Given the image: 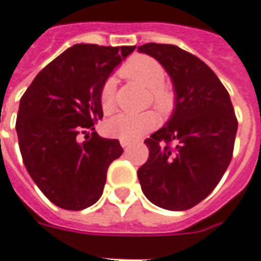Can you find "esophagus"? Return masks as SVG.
<instances>
[{"instance_id":"obj_1","label":"esophagus","mask_w":261,"mask_h":261,"mask_svg":"<svg viewBox=\"0 0 261 261\" xmlns=\"http://www.w3.org/2000/svg\"><path fill=\"white\" fill-rule=\"evenodd\" d=\"M121 146L123 149H126L127 146H130V142H127V140H121Z\"/></svg>"}]
</instances>
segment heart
Segmentation results:
<instances>
[{"label":"heart","mask_w":261,"mask_h":261,"mask_svg":"<svg viewBox=\"0 0 261 261\" xmlns=\"http://www.w3.org/2000/svg\"><path fill=\"white\" fill-rule=\"evenodd\" d=\"M119 74L147 87L153 104L163 114H169L173 110L174 92L169 86L163 84L166 73L157 60L145 55H136L119 68ZM99 105L104 114H111L115 110V88L111 80L101 87ZM157 125L159 115L154 111H145L140 114L121 112L105 122V132L116 139L132 142L153 130Z\"/></svg>","instance_id":"1"}]
</instances>
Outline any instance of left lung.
<instances>
[{"instance_id":"1","label":"left lung","mask_w":261,"mask_h":261,"mask_svg":"<svg viewBox=\"0 0 261 261\" xmlns=\"http://www.w3.org/2000/svg\"><path fill=\"white\" fill-rule=\"evenodd\" d=\"M173 81L170 121L145 140L149 159L138 177L146 198L160 208L186 211L218 186L233 154L238 119L229 92L201 59L178 46L146 43Z\"/></svg>"}]
</instances>
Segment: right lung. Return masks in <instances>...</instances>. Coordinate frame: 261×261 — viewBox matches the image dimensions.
<instances>
[{
  "instance_id": "right-lung-1",
  "label": "right lung",
  "mask_w": 261,
  "mask_h": 261,
  "mask_svg": "<svg viewBox=\"0 0 261 261\" xmlns=\"http://www.w3.org/2000/svg\"><path fill=\"white\" fill-rule=\"evenodd\" d=\"M135 47L71 46L22 95L15 125L22 160L46 198L63 210L95 204L110 164L123 151L118 139L101 138L94 123L104 115L101 87ZM81 133L86 135L83 144Z\"/></svg>"
}]
</instances>
